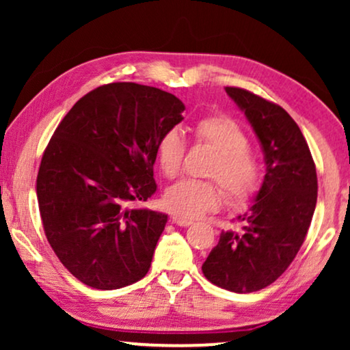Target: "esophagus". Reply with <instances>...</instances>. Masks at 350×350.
<instances>
[{
  "mask_svg": "<svg viewBox=\"0 0 350 350\" xmlns=\"http://www.w3.org/2000/svg\"><path fill=\"white\" fill-rule=\"evenodd\" d=\"M172 221H174L176 226H191L194 221L191 218H186V217H180V215H175V217H172Z\"/></svg>",
  "mask_w": 350,
  "mask_h": 350,
  "instance_id": "obj_1",
  "label": "esophagus"
}]
</instances>
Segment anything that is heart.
I'll use <instances>...</instances> for the list:
<instances>
[{"instance_id": "b5f03b06", "label": "heart", "mask_w": 350, "mask_h": 350, "mask_svg": "<svg viewBox=\"0 0 350 350\" xmlns=\"http://www.w3.org/2000/svg\"><path fill=\"white\" fill-rule=\"evenodd\" d=\"M194 137L200 145L218 152L208 176L221 185L232 204L248 202L260 188L261 172L243 129L231 118L215 114L196 122ZM156 154L162 174L169 178L178 174L186 156V140L181 132L176 129L167 131L157 143ZM218 183L198 178L176 181L164 193V205L180 217L198 218L221 205L223 193Z\"/></svg>"}]
</instances>
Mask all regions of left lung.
<instances>
[{"label": "left lung", "instance_id": "left-lung-1", "mask_svg": "<svg viewBox=\"0 0 350 350\" xmlns=\"http://www.w3.org/2000/svg\"><path fill=\"white\" fill-rule=\"evenodd\" d=\"M226 94L245 113L265 152L266 175L255 202L223 231L202 272L213 285L252 293L286 271L303 245L317 204V172L308 142L279 105L241 88Z\"/></svg>", "mask_w": 350, "mask_h": 350}]
</instances>
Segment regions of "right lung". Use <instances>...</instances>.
<instances>
[{
  "label": "right lung",
  "instance_id": "1",
  "mask_svg": "<svg viewBox=\"0 0 350 350\" xmlns=\"http://www.w3.org/2000/svg\"><path fill=\"white\" fill-rule=\"evenodd\" d=\"M183 111L165 90L111 83L79 98L55 129L36 178L42 228L88 286L122 288L150 269L167 215L131 205L156 193L157 143Z\"/></svg>",
  "mask_w": 350,
  "mask_h": 350
}]
</instances>
